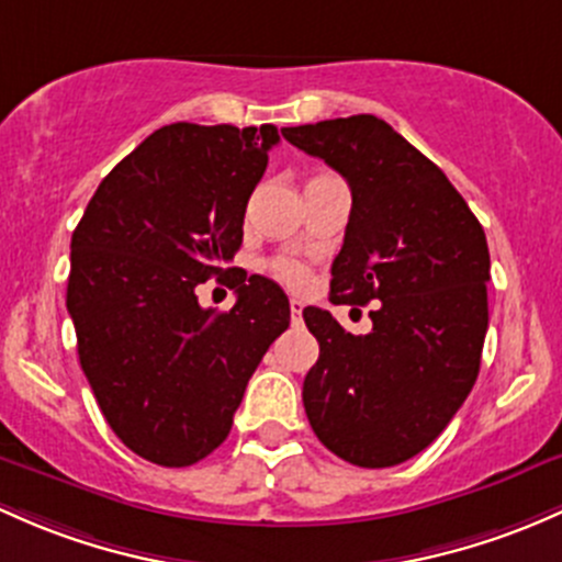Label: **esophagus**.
<instances>
[{"label":"esophagus","instance_id":"1","mask_svg":"<svg viewBox=\"0 0 562 562\" xmlns=\"http://www.w3.org/2000/svg\"><path fill=\"white\" fill-rule=\"evenodd\" d=\"M301 312H304V304L299 299H291V317L293 323H301Z\"/></svg>","mask_w":562,"mask_h":562}]
</instances>
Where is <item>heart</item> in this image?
Masks as SVG:
<instances>
[{"instance_id": "obj_1", "label": "heart", "mask_w": 562, "mask_h": 562, "mask_svg": "<svg viewBox=\"0 0 562 562\" xmlns=\"http://www.w3.org/2000/svg\"><path fill=\"white\" fill-rule=\"evenodd\" d=\"M317 177H330V175H317ZM317 177H312V180H317ZM269 269L277 280H282L291 288H304L306 282H310V269H306L304 263L293 261V258H274V261L269 263Z\"/></svg>"}]
</instances>
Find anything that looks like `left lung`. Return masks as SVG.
<instances>
[{"label": "left lung", "mask_w": 562, "mask_h": 562, "mask_svg": "<svg viewBox=\"0 0 562 562\" xmlns=\"http://www.w3.org/2000/svg\"><path fill=\"white\" fill-rule=\"evenodd\" d=\"M352 193L345 245L330 266L334 304H369L371 330L350 334L306 306L321 358L304 409L330 452L387 469L423 452L480 374L487 334V239L447 175L374 115L282 128Z\"/></svg>", "instance_id": "8db88e82"}]
</instances>
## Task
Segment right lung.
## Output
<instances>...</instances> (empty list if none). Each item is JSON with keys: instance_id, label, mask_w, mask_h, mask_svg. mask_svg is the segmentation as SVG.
Listing matches in <instances>:
<instances>
[{"instance_id": "obj_1", "label": "right lung", "mask_w": 562, "mask_h": 562, "mask_svg": "<svg viewBox=\"0 0 562 562\" xmlns=\"http://www.w3.org/2000/svg\"><path fill=\"white\" fill-rule=\"evenodd\" d=\"M277 126L172 123L99 182L72 234L67 310L104 420L150 463L182 469L226 441L247 382L291 323L277 282L226 269ZM227 274L228 313L195 285Z\"/></svg>"}]
</instances>
